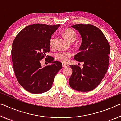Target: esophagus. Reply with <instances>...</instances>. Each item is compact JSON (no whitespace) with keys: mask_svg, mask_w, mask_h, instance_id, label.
Wrapping results in <instances>:
<instances>
[{"mask_svg":"<svg viewBox=\"0 0 121 121\" xmlns=\"http://www.w3.org/2000/svg\"><path fill=\"white\" fill-rule=\"evenodd\" d=\"M68 65H67V64H62V67L64 68H66V67H68Z\"/></svg>","mask_w":121,"mask_h":121,"instance_id":"esophagus-1","label":"esophagus"}]
</instances>
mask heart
Returning <instances> with one entry per match:
<instances>
[{
  "label": "heart",
  "instance_id": "heart-1",
  "mask_svg": "<svg viewBox=\"0 0 121 121\" xmlns=\"http://www.w3.org/2000/svg\"><path fill=\"white\" fill-rule=\"evenodd\" d=\"M64 34L65 37L70 42H73L76 39V34L72 29H66L64 30ZM54 42V35L52 36L49 41V46L53 47ZM73 53L70 51H60L55 54V58L57 60L63 63L68 62L69 59L73 56Z\"/></svg>",
  "mask_w": 121,
  "mask_h": 121
}]
</instances>
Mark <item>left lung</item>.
Instances as JSON below:
<instances>
[{
    "label": "left lung",
    "instance_id": "8db88e82",
    "mask_svg": "<svg viewBox=\"0 0 121 121\" xmlns=\"http://www.w3.org/2000/svg\"><path fill=\"white\" fill-rule=\"evenodd\" d=\"M72 27L78 30L82 36L80 52L74 59L83 62V67L70 65L73 73L69 85L78 91H91L99 85L108 70L110 45L97 27L91 24H76Z\"/></svg>",
    "mask_w": 121,
    "mask_h": 121
}]
</instances>
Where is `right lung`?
I'll return each mask as SVG.
<instances>
[{
    "label": "right lung",
    "mask_w": 121,
    "mask_h": 121,
    "mask_svg": "<svg viewBox=\"0 0 121 121\" xmlns=\"http://www.w3.org/2000/svg\"><path fill=\"white\" fill-rule=\"evenodd\" d=\"M59 26L30 25L23 28L13 42L11 54L15 75L30 93L40 94L50 89L55 76L62 68V63L53 61L54 58L47 55L51 36ZM44 58L52 64L42 68L40 61Z\"/></svg>",
    "instance_id": "add662e5"
}]
</instances>
